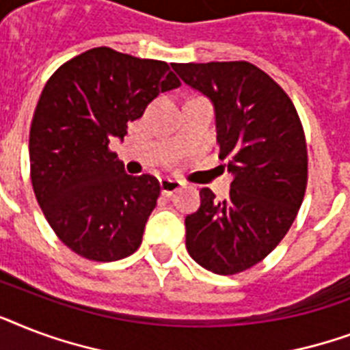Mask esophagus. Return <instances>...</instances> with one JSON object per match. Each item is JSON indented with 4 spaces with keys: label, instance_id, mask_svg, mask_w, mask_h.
<instances>
[{
    "label": "esophagus",
    "instance_id": "obj_1",
    "mask_svg": "<svg viewBox=\"0 0 350 350\" xmlns=\"http://www.w3.org/2000/svg\"><path fill=\"white\" fill-rule=\"evenodd\" d=\"M181 185L183 183L180 180H174V178H161L159 180V187H161V192H163L165 196H170L172 192L180 191Z\"/></svg>",
    "mask_w": 350,
    "mask_h": 350
}]
</instances>
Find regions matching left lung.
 I'll return each instance as SVG.
<instances>
[{"mask_svg": "<svg viewBox=\"0 0 350 350\" xmlns=\"http://www.w3.org/2000/svg\"><path fill=\"white\" fill-rule=\"evenodd\" d=\"M172 68L213 100L219 159L234 176L227 200L200 191L202 207L185 218L187 250L214 274H239L276 249L301 207L309 178L304 125L287 92L252 63Z\"/></svg>", "mask_w": 350, "mask_h": 350, "instance_id": "1", "label": "left lung"}]
</instances>
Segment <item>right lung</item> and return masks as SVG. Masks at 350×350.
<instances>
[{
    "label": "right lung",
    "mask_w": 350,
    "mask_h": 350,
    "mask_svg": "<svg viewBox=\"0 0 350 350\" xmlns=\"http://www.w3.org/2000/svg\"><path fill=\"white\" fill-rule=\"evenodd\" d=\"M180 85L165 62L109 46L68 59L46 81L30 125V180L52 230L81 258L116 261L142 245L161 187L125 174L109 145Z\"/></svg>",
    "instance_id": "obj_1"
}]
</instances>
